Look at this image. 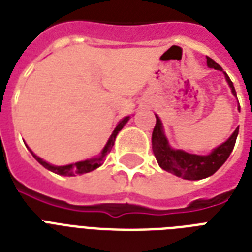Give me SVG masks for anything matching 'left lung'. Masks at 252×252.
Segmentation results:
<instances>
[{
	"label": "left lung",
	"instance_id": "8db88e82",
	"mask_svg": "<svg viewBox=\"0 0 252 252\" xmlns=\"http://www.w3.org/2000/svg\"><path fill=\"white\" fill-rule=\"evenodd\" d=\"M207 64L209 68L222 70L215 60L211 57H207ZM229 86H230L233 94L237 95L234 89V85L231 82L227 74H225ZM157 118L156 126H154L153 133H152V148L153 153L157 158L158 165L161 166L165 171L171 172L174 175L183 178L188 180H199L213 175L221 166L225 163L230 153L234 149L237 136H238L239 128L234 130L230 138L225 141L222 145L216 148L209 156H196V154L186 153L183 150H174L168 146V142L166 140L163 130H162L161 120Z\"/></svg>",
	"mask_w": 252,
	"mask_h": 252
}]
</instances>
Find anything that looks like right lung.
I'll list each match as a JSON object with an SVG mask.
<instances>
[{
  "label": "right lung",
  "instance_id": "add662e5",
  "mask_svg": "<svg viewBox=\"0 0 252 252\" xmlns=\"http://www.w3.org/2000/svg\"><path fill=\"white\" fill-rule=\"evenodd\" d=\"M128 119H129V116H126V118H124L122 122L119 123L118 126L115 128L114 133L111 134L110 140H108V142H107V145L104 146V149H103L102 154H100V157L98 158H93V159H87V161L77 162V163H73V165H68V166H52V165H49V163H47L45 161H43L41 158L36 157L31 150H30V152L32 153L35 159H36L40 165H43L45 168H48L49 171L55 172V174H59V175H64V176H74V175H81V174H86V172L93 171V170H95V168H98L99 166L103 165L104 157H106L107 154L110 153L111 149H112V146H114L116 134L119 133V130H122L124 124L128 122Z\"/></svg>",
  "mask_w": 252,
  "mask_h": 252
}]
</instances>
